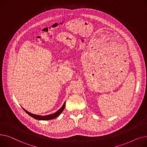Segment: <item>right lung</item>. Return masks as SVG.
<instances>
[{
	"mask_svg": "<svg viewBox=\"0 0 147 147\" xmlns=\"http://www.w3.org/2000/svg\"><path fill=\"white\" fill-rule=\"evenodd\" d=\"M65 102L64 103L63 105L62 106V107L61 108V109L58 110L56 113H53V114H49V115H36V114H32L31 113H29L28 111H26L25 109H24L22 108V109L24 110L26 113H27L30 116L32 117L33 118L35 119H37V120H51V119H55L57 117H58V115L63 111L64 108H65Z\"/></svg>",
	"mask_w": 147,
	"mask_h": 147,
	"instance_id": "right-lung-1",
	"label": "right lung"
}]
</instances>
